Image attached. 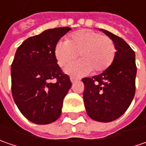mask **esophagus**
Returning <instances> with one entry per match:
<instances>
[{
  "instance_id": "esophagus-1",
  "label": "esophagus",
  "mask_w": 146,
  "mask_h": 146,
  "mask_svg": "<svg viewBox=\"0 0 146 146\" xmlns=\"http://www.w3.org/2000/svg\"><path fill=\"white\" fill-rule=\"evenodd\" d=\"M70 80L72 82H76L78 79L76 78H74V77H70Z\"/></svg>"
}]
</instances>
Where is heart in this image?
<instances>
[{
	"mask_svg": "<svg viewBox=\"0 0 146 146\" xmlns=\"http://www.w3.org/2000/svg\"><path fill=\"white\" fill-rule=\"evenodd\" d=\"M82 59L69 64L66 72L76 76H83L93 70L100 73L112 64L116 47L111 38L91 30L73 33L67 41H59L54 48V54L60 66L68 64L78 57Z\"/></svg>",
	"mask_w": 146,
	"mask_h": 146,
	"instance_id": "1",
	"label": "heart"
}]
</instances>
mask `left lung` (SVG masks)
Masks as SVG:
<instances>
[{
  "instance_id": "1",
  "label": "left lung",
  "mask_w": 146,
  "mask_h": 146,
  "mask_svg": "<svg viewBox=\"0 0 146 146\" xmlns=\"http://www.w3.org/2000/svg\"><path fill=\"white\" fill-rule=\"evenodd\" d=\"M115 44L112 64L103 73L83 78V101L88 115L101 122H110L130 107L135 92L136 65L135 52L121 37L102 30Z\"/></svg>"
}]
</instances>
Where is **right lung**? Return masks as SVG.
<instances>
[{
    "label": "right lung",
    "instance_id": "right-lung-1",
    "mask_svg": "<svg viewBox=\"0 0 146 146\" xmlns=\"http://www.w3.org/2000/svg\"><path fill=\"white\" fill-rule=\"evenodd\" d=\"M71 28L44 30L25 39L11 64V92L20 111L29 121L49 124L60 116L64 98L72 86L57 64V43ZM54 79L55 82L50 81Z\"/></svg>",
    "mask_w": 146,
    "mask_h": 146
}]
</instances>
